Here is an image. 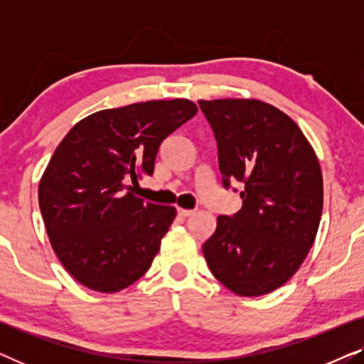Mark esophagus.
<instances>
[{"label":"esophagus","instance_id":"34e87169","mask_svg":"<svg viewBox=\"0 0 364 364\" xmlns=\"http://www.w3.org/2000/svg\"><path fill=\"white\" fill-rule=\"evenodd\" d=\"M193 212H196V210H188V208H178V210H177V213H178V215H181L182 218L193 215Z\"/></svg>","mask_w":364,"mask_h":364}]
</instances>
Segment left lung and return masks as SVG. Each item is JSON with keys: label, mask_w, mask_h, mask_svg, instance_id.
Segmentation results:
<instances>
[{"label": "left lung", "mask_w": 364, "mask_h": 364, "mask_svg": "<svg viewBox=\"0 0 364 364\" xmlns=\"http://www.w3.org/2000/svg\"><path fill=\"white\" fill-rule=\"evenodd\" d=\"M198 106L215 136L223 187H243L240 210L218 217L203 243L207 265L237 295H267L295 275L315 242L320 164L300 127L270 104L215 99Z\"/></svg>", "instance_id": "1"}]
</instances>
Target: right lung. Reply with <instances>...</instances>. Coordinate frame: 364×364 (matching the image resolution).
<instances>
[{"instance_id":"right-lung-1","label":"right lung","mask_w":364,"mask_h":364,"mask_svg":"<svg viewBox=\"0 0 364 364\" xmlns=\"http://www.w3.org/2000/svg\"><path fill=\"white\" fill-rule=\"evenodd\" d=\"M197 114L187 99L104 109L63 139L39 182V208L63 267L91 290L112 293L152 265L176 208L131 193L152 176L164 139Z\"/></svg>"}]
</instances>
